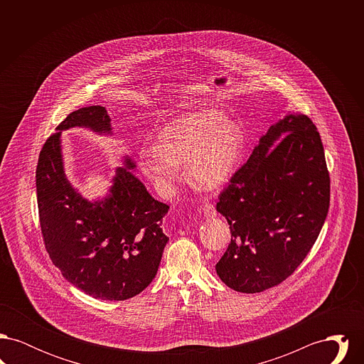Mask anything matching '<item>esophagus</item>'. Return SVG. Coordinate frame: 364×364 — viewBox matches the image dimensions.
Masks as SVG:
<instances>
[{"instance_id":"1","label":"esophagus","mask_w":364,"mask_h":364,"mask_svg":"<svg viewBox=\"0 0 364 364\" xmlns=\"http://www.w3.org/2000/svg\"><path fill=\"white\" fill-rule=\"evenodd\" d=\"M203 214L206 215V217H215V208H214V205L213 203H210V202H206L205 203V206H203Z\"/></svg>"}]
</instances>
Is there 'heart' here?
<instances>
[{
  "mask_svg": "<svg viewBox=\"0 0 364 364\" xmlns=\"http://www.w3.org/2000/svg\"><path fill=\"white\" fill-rule=\"evenodd\" d=\"M242 141L240 125L226 120L223 110L202 109L168 124L158 144L140 151V166L159 187L168 188L178 176V162L190 159L192 183L215 188L230 177Z\"/></svg>",
  "mask_w": 364,
  "mask_h": 364,
  "instance_id": "heart-1",
  "label": "heart"
}]
</instances>
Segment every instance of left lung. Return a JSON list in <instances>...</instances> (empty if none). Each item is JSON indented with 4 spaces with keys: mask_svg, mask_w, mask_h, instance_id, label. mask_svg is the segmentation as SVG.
Instances as JSON below:
<instances>
[{
    "mask_svg": "<svg viewBox=\"0 0 364 364\" xmlns=\"http://www.w3.org/2000/svg\"><path fill=\"white\" fill-rule=\"evenodd\" d=\"M330 176L316 127L304 114L272 125L220 192L230 242L215 264L229 288L257 294L285 281L326 220Z\"/></svg>",
    "mask_w": 364,
    "mask_h": 364,
    "instance_id": "left-lung-1",
    "label": "left lung"
}]
</instances>
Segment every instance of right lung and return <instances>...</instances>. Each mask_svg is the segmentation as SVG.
<instances>
[{"instance_id": "1", "label": "right lung", "mask_w": 364, "mask_h": 364, "mask_svg": "<svg viewBox=\"0 0 364 364\" xmlns=\"http://www.w3.org/2000/svg\"><path fill=\"white\" fill-rule=\"evenodd\" d=\"M86 127L110 134L104 106L70 113L45 141L36 166L39 223L46 251L63 276L76 288L102 300H127L154 279L169 237L162 218L169 206L158 202L129 169L119 168L110 196L88 202L72 188L64 173L60 132Z\"/></svg>"}]
</instances>
